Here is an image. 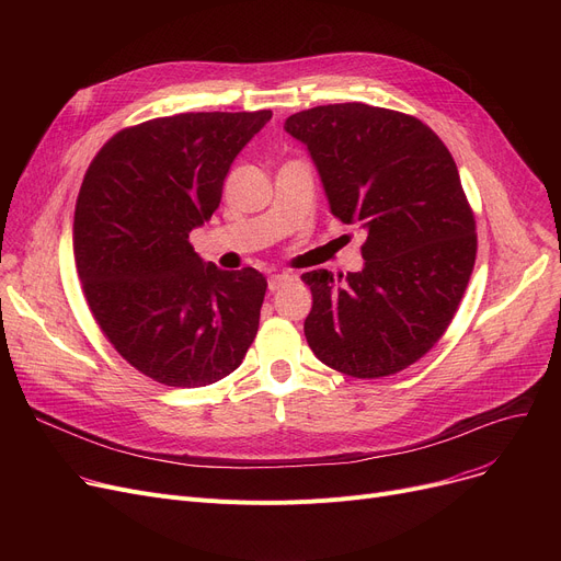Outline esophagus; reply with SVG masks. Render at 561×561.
<instances>
[{"mask_svg":"<svg viewBox=\"0 0 561 561\" xmlns=\"http://www.w3.org/2000/svg\"><path fill=\"white\" fill-rule=\"evenodd\" d=\"M293 282V277L290 275H286V273H277V275H271L268 277V288L275 293V290H279V288H284L286 284H290Z\"/></svg>","mask_w":561,"mask_h":561,"instance_id":"1","label":"esophagus"}]
</instances>
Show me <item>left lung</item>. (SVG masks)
I'll use <instances>...</instances> for the list:
<instances>
[{
    "mask_svg": "<svg viewBox=\"0 0 561 561\" xmlns=\"http://www.w3.org/2000/svg\"><path fill=\"white\" fill-rule=\"evenodd\" d=\"M284 129L311 152L334 218L368 231L362 273L302 275L307 343L343 375H396L446 334L473 273L476 216L457 163L419 117L362 102L300 111Z\"/></svg>",
    "mask_w": 561,
    "mask_h": 561,
    "instance_id": "1",
    "label": "left lung"
}]
</instances>
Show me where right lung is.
Masks as SVG:
<instances>
[{
	"instance_id": "1",
	"label": "right lung",
	"mask_w": 561,
	"mask_h": 561,
	"mask_svg": "<svg viewBox=\"0 0 561 561\" xmlns=\"http://www.w3.org/2000/svg\"><path fill=\"white\" fill-rule=\"evenodd\" d=\"M273 111L180 113L111 136L75 206V263L108 343L138 373L176 389L241 366L268 282L204 263L188 233L218 209L222 184Z\"/></svg>"
}]
</instances>
